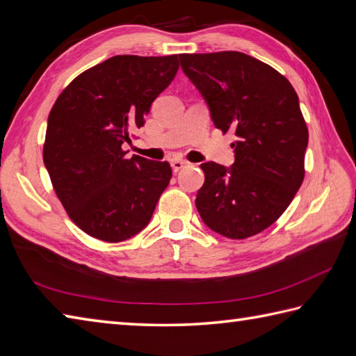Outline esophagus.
Instances as JSON below:
<instances>
[{"mask_svg":"<svg viewBox=\"0 0 356 356\" xmlns=\"http://www.w3.org/2000/svg\"><path fill=\"white\" fill-rule=\"evenodd\" d=\"M186 165H188V162L184 161V159H172L171 161V168H172V171H175V172L180 171L181 168L186 167Z\"/></svg>","mask_w":356,"mask_h":356,"instance_id":"obj_1","label":"esophagus"}]
</instances>
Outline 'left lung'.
<instances>
[{
	"mask_svg": "<svg viewBox=\"0 0 356 356\" xmlns=\"http://www.w3.org/2000/svg\"><path fill=\"white\" fill-rule=\"evenodd\" d=\"M180 66L222 134L234 130L235 162H204L195 208L226 238L266 230L290 206L305 177L308 129L282 74L239 51L180 54Z\"/></svg>",
	"mask_w": 356,
	"mask_h": 356,
	"instance_id": "8db88e82",
	"label": "left lung"
}]
</instances>
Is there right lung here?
I'll use <instances>...</instances> for the list:
<instances>
[{
  "label": "right lung",
  "mask_w": 356,
  "mask_h": 356,
  "mask_svg": "<svg viewBox=\"0 0 356 356\" xmlns=\"http://www.w3.org/2000/svg\"><path fill=\"white\" fill-rule=\"evenodd\" d=\"M177 56H113L81 72L48 115L44 163L70 218L88 235L120 243L152 220L171 167L134 154L152 103L175 79Z\"/></svg>",
  "instance_id": "add662e5"
}]
</instances>
